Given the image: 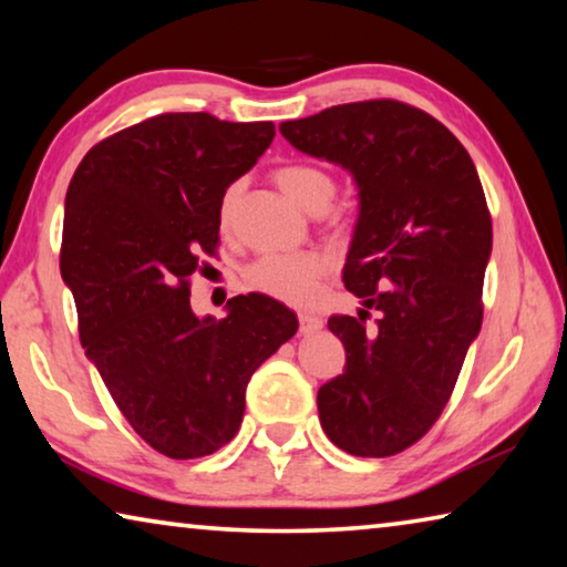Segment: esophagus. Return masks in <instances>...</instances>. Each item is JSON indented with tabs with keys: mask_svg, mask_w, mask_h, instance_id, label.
I'll return each instance as SVG.
<instances>
[{
	"mask_svg": "<svg viewBox=\"0 0 567 567\" xmlns=\"http://www.w3.org/2000/svg\"><path fill=\"white\" fill-rule=\"evenodd\" d=\"M322 318L320 315H312V312H300V332L302 334H312L322 330Z\"/></svg>",
	"mask_w": 567,
	"mask_h": 567,
	"instance_id": "34e87169",
	"label": "esophagus"
}]
</instances>
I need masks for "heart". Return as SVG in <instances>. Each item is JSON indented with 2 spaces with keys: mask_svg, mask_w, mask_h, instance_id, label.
Returning a JSON list of instances; mask_svg holds the SVG:
<instances>
[{
  "mask_svg": "<svg viewBox=\"0 0 567 567\" xmlns=\"http://www.w3.org/2000/svg\"><path fill=\"white\" fill-rule=\"evenodd\" d=\"M275 182L280 185L287 197L297 205L320 213L334 197V177L320 165L310 162H287L275 169ZM239 195H243V182H233L223 192L217 205L219 227L227 229L233 225ZM328 272V262L318 252H290V255H262L245 270V282L252 290L262 292L287 305H307L318 295V285Z\"/></svg>",
  "mask_w": 567,
  "mask_h": 567,
  "instance_id": "b5f03b06",
  "label": "heart"
}]
</instances>
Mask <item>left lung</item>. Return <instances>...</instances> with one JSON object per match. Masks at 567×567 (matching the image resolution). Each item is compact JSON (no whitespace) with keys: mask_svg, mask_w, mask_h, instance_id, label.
<instances>
[{"mask_svg":"<svg viewBox=\"0 0 567 567\" xmlns=\"http://www.w3.org/2000/svg\"><path fill=\"white\" fill-rule=\"evenodd\" d=\"M280 132L360 189L342 280L364 310L328 320L348 362L318 392L322 430L350 455H398L435 425L483 324L493 223L477 169L443 122L398 100L338 104Z\"/></svg>","mask_w":567,"mask_h":567,"instance_id":"left-lung-1","label":"left lung"}]
</instances>
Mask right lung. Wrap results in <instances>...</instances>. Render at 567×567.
<instances>
[{
  "mask_svg": "<svg viewBox=\"0 0 567 567\" xmlns=\"http://www.w3.org/2000/svg\"><path fill=\"white\" fill-rule=\"evenodd\" d=\"M275 137L272 122L167 112L94 145L64 199L60 270L80 340L122 415L172 460L237 435L252 372L297 332L267 295L197 318L189 277L219 245L217 205Z\"/></svg>",
  "mask_w": 567,
  "mask_h": 567,
  "instance_id": "obj_1",
  "label": "right lung"
}]
</instances>
